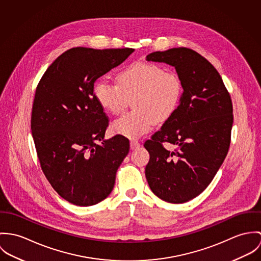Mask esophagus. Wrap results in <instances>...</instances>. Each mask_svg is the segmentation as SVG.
Listing matches in <instances>:
<instances>
[{"instance_id": "esophagus-1", "label": "esophagus", "mask_w": 261, "mask_h": 261, "mask_svg": "<svg viewBox=\"0 0 261 261\" xmlns=\"http://www.w3.org/2000/svg\"><path fill=\"white\" fill-rule=\"evenodd\" d=\"M130 147H131V149H136V148L140 147V143L137 140H131L130 141Z\"/></svg>"}]
</instances>
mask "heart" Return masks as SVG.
Masks as SVG:
<instances>
[{
  "instance_id": "b5f03b06",
  "label": "heart",
  "mask_w": 261,
  "mask_h": 261,
  "mask_svg": "<svg viewBox=\"0 0 261 261\" xmlns=\"http://www.w3.org/2000/svg\"><path fill=\"white\" fill-rule=\"evenodd\" d=\"M118 83L99 79L94 85V95L99 105L112 114L121 113L129 99L133 110L118 118L112 131L127 138H139L148 133L156 122H164L177 110L183 83L178 74L154 63L137 62L120 71Z\"/></svg>"
}]
</instances>
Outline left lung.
Returning a JSON list of instances; mask_svg holds the SVG:
<instances>
[{
  "instance_id": "8db88e82",
  "label": "left lung",
  "mask_w": 261,
  "mask_h": 261,
  "mask_svg": "<svg viewBox=\"0 0 261 261\" xmlns=\"http://www.w3.org/2000/svg\"><path fill=\"white\" fill-rule=\"evenodd\" d=\"M146 60L173 66L183 83L177 110L145 141L150 154L146 179L160 199L187 202L206 189L227 155L233 124L231 98L213 65L191 49L153 52ZM163 143L174 144L175 150L165 149Z\"/></svg>"
}]
</instances>
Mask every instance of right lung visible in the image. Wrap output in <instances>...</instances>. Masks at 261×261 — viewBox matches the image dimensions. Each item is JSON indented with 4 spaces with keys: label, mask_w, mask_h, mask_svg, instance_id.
<instances>
[{
    "label": "right lung",
    "mask_w": 261,
    "mask_h": 261,
    "mask_svg": "<svg viewBox=\"0 0 261 261\" xmlns=\"http://www.w3.org/2000/svg\"><path fill=\"white\" fill-rule=\"evenodd\" d=\"M133 52L72 48L49 66L36 88L31 130L40 165L55 191L74 205L104 200L129 152L126 137L104 139L109 119L94 84Z\"/></svg>",
    "instance_id": "1"
}]
</instances>
